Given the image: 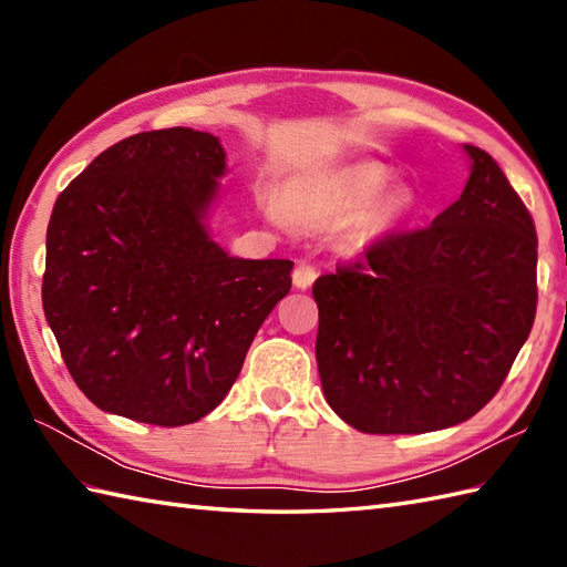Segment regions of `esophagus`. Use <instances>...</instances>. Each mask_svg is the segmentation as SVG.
<instances>
[{
	"label": "esophagus",
	"mask_w": 567,
	"mask_h": 567,
	"mask_svg": "<svg viewBox=\"0 0 567 567\" xmlns=\"http://www.w3.org/2000/svg\"><path fill=\"white\" fill-rule=\"evenodd\" d=\"M315 280H317V268H315V265L299 262L297 268H295V272H292L295 287H299V290H309V287L315 285Z\"/></svg>",
	"instance_id": "1"
}]
</instances>
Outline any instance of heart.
Returning a JSON list of instances; mask_svg holds the SVG:
<instances>
[{"instance_id": "b5f03b06", "label": "heart", "mask_w": 567, "mask_h": 567, "mask_svg": "<svg viewBox=\"0 0 567 567\" xmlns=\"http://www.w3.org/2000/svg\"><path fill=\"white\" fill-rule=\"evenodd\" d=\"M394 173L380 161H358L336 171L305 173L287 179L280 199H265L262 209L277 224L327 228L351 219L341 244L348 252H365L388 238L416 207L412 189L392 187Z\"/></svg>"}]
</instances>
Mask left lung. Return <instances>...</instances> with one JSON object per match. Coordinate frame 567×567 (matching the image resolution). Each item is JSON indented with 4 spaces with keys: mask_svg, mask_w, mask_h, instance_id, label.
<instances>
[{
    "mask_svg": "<svg viewBox=\"0 0 567 567\" xmlns=\"http://www.w3.org/2000/svg\"><path fill=\"white\" fill-rule=\"evenodd\" d=\"M463 195L315 282L323 396L363 433H426L475 416L536 317V228L492 155L463 146Z\"/></svg>",
    "mask_w": 567,
    "mask_h": 567,
    "instance_id": "left-lung-1",
    "label": "left lung"
}]
</instances>
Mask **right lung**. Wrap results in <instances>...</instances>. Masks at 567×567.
<instances>
[{
  "mask_svg": "<svg viewBox=\"0 0 567 567\" xmlns=\"http://www.w3.org/2000/svg\"><path fill=\"white\" fill-rule=\"evenodd\" d=\"M224 175L221 141L207 131H143L55 199L43 311L72 380L102 412L195 424L290 292L292 260L234 258L212 238Z\"/></svg>",
  "mask_w": 567,
  "mask_h": 567,
  "instance_id": "1",
  "label": "right lung"
}]
</instances>
